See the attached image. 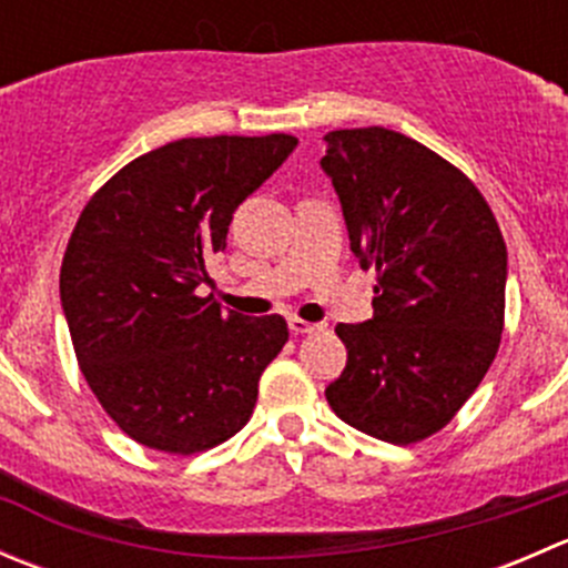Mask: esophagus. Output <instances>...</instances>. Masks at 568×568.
I'll list each match as a JSON object with an SVG mask.
<instances>
[{
  "instance_id": "esophagus-1",
  "label": "esophagus",
  "mask_w": 568,
  "mask_h": 568,
  "mask_svg": "<svg viewBox=\"0 0 568 568\" xmlns=\"http://www.w3.org/2000/svg\"><path fill=\"white\" fill-rule=\"evenodd\" d=\"M288 329L294 332V335H313V332H321L324 326L321 324H313V321H305V318H288Z\"/></svg>"
}]
</instances>
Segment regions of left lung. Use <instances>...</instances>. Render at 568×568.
Masks as SVG:
<instances>
[{
	"label": "left lung",
	"instance_id": "8db88e82",
	"mask_svg": "<svg viewBox=\"0 0 568 568\" xmlns=\"http://www.w3.org/2000/svg\"><path fill=\"white\" fill-rule=\"evenodd\" d=\"M321 168L359 266L376 272L374 318L335 326L348 359L326 400L357 432L423 443L454 420L500 348V225L459 168L382 125L326 134Z\"/></svg>",
	"mask_w": 568,
	"mask_h": 568
}]
</instances>
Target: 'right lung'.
<instances>
[{
	"instance_id": "obj_1",
	"label": "right lung",
	"mask_w": 568,
	"mask_h": 568,
	"mask_svg": "<svg viewBox=\"0 0 568 568\" xmlns=\"http://www.w3.org/2000/svg\"><path fill=\"white\" fill-rule=\"evenodd\" d=\"M296 145L291 134L186 136L118 170L79 214L60 268L73 352L123 434L192 456L242 432L283 352V316L197 296L233 211Z\"/></svg>"
}]
</instances>
